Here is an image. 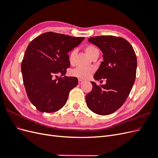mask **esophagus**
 <instances>
[{"instance_id": "1", "label": "esophagus", "mask_w": 158, "mask_h": 158, "mask_svg": "<svg viewBox=\"0 0 158 158\" xmlns=\"http://www.w3.org/2000/svg\"><path fill=\"white\" fill-rule=\"evenodd\" d=\"M78 82H79V84H82L84 83V80H82V79H80V78H79V79H78Z\"/></svg>"}]
</instances>
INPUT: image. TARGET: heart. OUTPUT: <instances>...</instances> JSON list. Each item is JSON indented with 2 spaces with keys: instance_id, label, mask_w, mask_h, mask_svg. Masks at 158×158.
I'll return each instance as SVG.
<instances>
[{
  "instance_id": "heart-1",
  "label": "heart",
  "mask_w": 158,
  "mask_h": 158,
  "mask_svg": "<svg viewBox=\"0 0 158 158\" xmlns=\"http://www.w3.org/2000/svg\"><path fill=\"white\" fill-rule=\"evenodd\" d=\"M85 51L86 53L89 55L90 58L96 54H99V50L94 45H88L85 48ZM76 55V51L73 50L69 55V62L73 63L74 60V56ZM94 72L92 68H84V67H77L70 71V74L73 76H76L80 79H87Z\"/></svg>"
}]
</instances>
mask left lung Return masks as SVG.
<instances>
[{
    "mask_svg": "<svg viewBox=\"0 0 158 158\" xmlns=\"http://www.w3.org/2000/svg\"><path fill=\"white\" fill-rule=\"evenodd\" d=\"M88 41L99 47L103 59L94 76L95 80L106 84H92V90L85 95L88 108L100 115H107L120 108L126 101L135 83L137 59L129 42L122 37L103 35L90 37Z\"/></svg>",
    "mask_w": 158,
    "mask_h": 158,
    "instance_id": "obj_1",
    "label": "left lung"
}]
</instances>
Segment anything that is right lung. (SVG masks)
I'll return each instance as SVG.
<instances>
[{"instance_id": "add662e5", "label": "right lung", "mask_w": 158, "mask_h": 158, "mask_svg": "<svg viewBox=\"0 0 158 158\" xmlns=\"http://www.w3.org/2000/svg\"><path fill=\"white\" fill-rule=\"evenodd\" d=\"M84 40L46 32L28 45L21 65L22 78L27 97L38 111L55 112L66 103L70 91L78 84L76 77L64 76L70 65L68 52ZM58 75L64 76L57 79Z\"/></svg>"}]
</instances>
